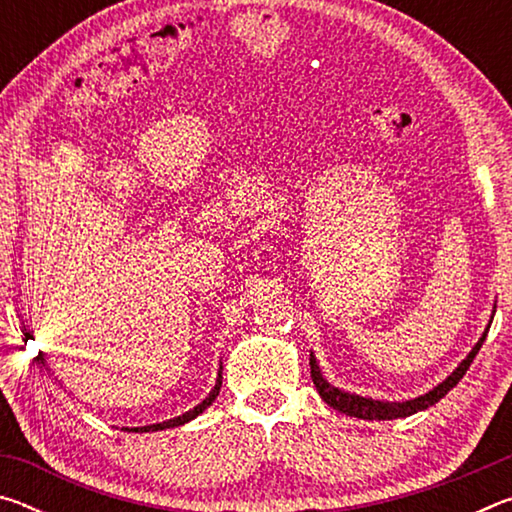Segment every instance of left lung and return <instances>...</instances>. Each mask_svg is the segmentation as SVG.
Returning <instances> with one entry per match:
<instances>
[{"label": "left lung", "mask_w": 512, "mask_h": 512, "mask_svg": "<svg viewBox=\"0 0 512 512\" xmlns=\"http://www.w3.org/2000/svg\"><path fill=\"white\" fill-rule=\"evenodd\" d=\"M488 329L485 327L483 336L479 339V343L474 345L472 352L467 354L463 359L461 366H458L452 375H449L443 384H438L433 391L424 393L420 397H415V400L409 402H379V400H370V397H359V395H350L345 391H339V388H334L332 384H327V379L320 375L318 370V363L314 359V354L309 357V366H311V379H314L316 384V391L320 393V397L332 406V409L341 411L345 415H350V418H361V420H395V418H406V415H413L418 411L429 409V406L436 404L438 400H443V397L452 391V388L458 384V381L463 379V375L467 372V368L472 366V361L476 354H479L481 345L485 341V336H488Z\"/></svg>", "instance_id": "1"}]
</instances>
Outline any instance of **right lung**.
<instances>
[{
    "instance_id": "add662e5",
    "label": "right lung",
    "mask_w": 512,
    "mask_h": 512,
    "mask_svg": "<svg viewBox=\"0 0 512 512\" xmlns=\"http://www.w3.org/2000/svg\"><path fill=\"white\" fill-rule=\"evenodd\" d=\"M221 381H223V377H221V370H219V379H216V384H214V391L205 397V400L198 404V406H194L192 411H187V413H183V415H178V418H173V420H169V422H162V424H149V427H135V429H126V431H135V433H146V431H162V429H171V427H180V424H185V422H189V420H194L198 413H203L207 406H210L214 400H216V395H219V388H221Z\"/></svg>"
}]
</instances>
